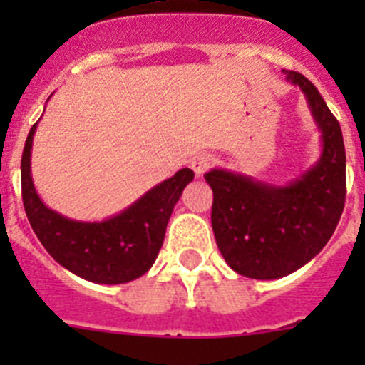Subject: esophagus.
Masks as SVG:
<instances>
[{"mask_svg": "<svg viewBox=\"0 0 365 365\" xmlns=\"http://www.w3.org/2000/svg\"><path fill=\"white\" fill-rule=\"evenodd\" d=\"M215 159L214 155L210 153H199L195 155L192 160H190V166H192V170L195 172V175H202V173H206L208 170H210L212 166H214Z\"/></svg>", "mask_w": 365, "mask_h": 365, "instance_id": "esophagus-1", "label": "esophagus"}]
</instances>
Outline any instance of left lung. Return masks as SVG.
<instances>
[{"instance_id": "8db88e82", "label": "left lung", "mask_w": 365, "mask_h": 365, "mask_svg": "<svg viewBox=\"0 0 365 365\" xmlns=\"http://www.w3.org/2000/svg\"><path fill=\"white\" fill-rule=\"evenodd\" d=\"M307 98L322 133L318 163L285 186L214 168L212 228L232 270L252 279H278L302 269L331 240L346 205V148L334 115L314 83L283 71Z\"/></svg>"}]
</instances>
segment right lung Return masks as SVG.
Here are the masks:
<instances>
[{
  "instance_id": "1",
  "label": "right lung",
  "mask_w": 365,
  "mask_h": 365,
  "mask_svg": "<svg viewBox=\"0 0 365 365\" xmlns=\"http://www.w3.org/2000/svg\"><path fill=\"white\" fill-rule=\"evenodd\" d=\"M36 125L29 131L21 155V195L40 243L63 269L87 282L117 285L140 278L157 259L173 206L193 180L192 170H179L113 217L76 221L45 206L34 188L31 150Z\"/></svg>"
}]
</instances>
